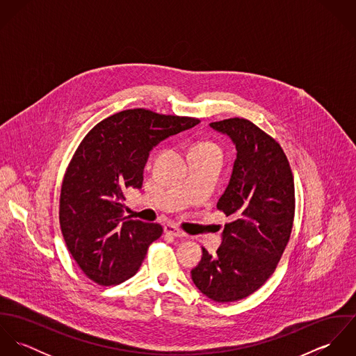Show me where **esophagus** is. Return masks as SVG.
<instances>
[{
  "label": "esophagus",
  "instance_id": "34e87169",
  "mask_svg": "<svg viewBox=\"0 0 356 356\" xmlns=\"http://www.w3.org/2000/svg\"><path fill=\"white\" fill-rule=\"evenodd\" d=\"M164 233L168 236H172V237H184L185 236V233L179 227H177L175 225H171V223H167L164 226Z\"/></svg>",
  "mask_w": 356,
  "mask_h": 356
}]
</instances>
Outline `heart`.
<instances>
[{
  "label": "heart",
  "mask_w": 356,
  "mask_h": 356,
  "mask_svg": "<svg viewBox=\"0 0 356 356\" xmlns=\"http://www.w3.org/2000/svg\"><path fill=\"white\" fill-rule=\"evenodd\" d=\"M196 147L205 148V149H211V151H219V148H218L216 145H213V144H209V143H202V144H199V145H196Z\"/></svg>",
  "instance_id": "b5f03b06"
}]
</instances>
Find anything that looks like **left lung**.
I'll return each instance as SVG.
<instances>
[{"label":"left lung","instance_id":"8db88e82","mask_svg":"<svg viewBox=\"0 0 356 356\" xmlns=\"http://www.w3.org/2000/svg\"><path fill=\"white\" fill-rule=\"evenodd\" d=\"M227 134L237 149L230 182L216 208L225 225L216 254L203 248L192 280L218 303L241 300L275 271L295 219V182L281 145L251 120L230 118L209 124Z\"/></svg>","mask_w":356,"mask_h":356}]
</instances>
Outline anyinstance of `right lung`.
<instances>
[{
    "instance_id": "obj_1",
    "label": "right lung",
    "mask_w": 356,
    "mask_h": 356,
    "mask_svg": "<svg viewBox=\"0 0 356 356\" xmlns=\"http://www.w3.org/2000/svg\"><path fill=\"white\" fill-rule=\"evenodd\" d=\"M199 123L136 108L105 118L85 136L63 178L58 219L65 245L88 278L112 286L138 271L163 226L124 218V193L141 188L153 147Z\"/></svg>"
}]
</instances>
